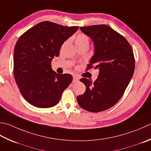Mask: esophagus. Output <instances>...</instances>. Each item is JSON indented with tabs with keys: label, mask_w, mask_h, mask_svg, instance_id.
<instances>
[{
	"label": "esophagus",
	"mask_w": 151,
	"mask_h": 151,
	"mask_svg": "<svg viewBox=\"0 0 151 151\" xmlns=\"http://www.w3.org/2000/svg\"><path fill=\"white\" fill-rule=\"evenodd\" d=\"M78 81H79V78H78V76H73V82H74V83H75V82H78Z\"/></svg>",
	"instance_id": "1"
}]
</instances>
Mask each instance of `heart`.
<instances>
[{
    "label": "heart",
    "instance_id": "1",
    "mask_svg": "<svg viewBox=\"0 0 151 151\" xmlns=\"http://www.w3.org/2000/svg\"><path fill=\"white\" fill-rule=\"evenodd\" d=\"M75 44L76 46L89 45V38L84 34H79L75 39Z\"/></svg>",
    "mask_w": 151,
    "mask_h": 151
}]
</instances>
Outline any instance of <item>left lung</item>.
Listing matches in <instances>:
<instances>
[{
    "instance_id": "8db88e82",
    "label": "left lung",
    "mask_w": 151,
    "mask_h": 151,
    "mask_svg": "<svg viewBox=\"0 0 151 151\" xmlns=\"http://www.w3.org/2000/svg\"><path fill=\"white\" fill-rule=\"evenodd\" d=\"M80 29L93 42L94 54L88 69L93 66L99 73L93 83L89 79H80L86 86V91L76 99L84 110L97 113L113 107L124 93L134 75V52L126 38L108 25L81 27Z\"/></svg>"
}]
</instances>
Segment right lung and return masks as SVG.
I'll return each instance as SVG.
<instances>
[{
  "label": "right lung",
  "mask_w": 151,
  "mask_h": 151,
  "mask_svg": "<svg viewBox=\"0 0 151 151\" xmlns=\"http://www.w3.org/2000/svg\"><path fill=\"white\" fill-rule=\"evenodd\" d=\"M78 29L77 26L42 22L17 41L14 53V78L22 95L31 105L38 108L54 107L71 83L72 75L56 73L51 62L60 55L62 44Z\"/></svg>",
  "instance_id": "right-lung-1"
}]
</instances>
